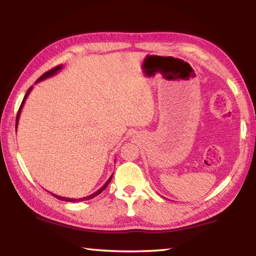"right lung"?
Masks as SVG:
<instances>
[{"label": "right lung", "instance_id": "right-lung-1", "mask_svg": "<svg viewBox=\"0 0 256 256\" xmlns=\"http://www.w3.org/2000/svg\"><path fill=\"white\" fill-rule=\"evenodd\" d=\"M62 68H63V66H56V68H52V70H50V71H47V72H45L44 74H42L40 79H38L36 82H40V81H42V80H45V79H47V78H50V76H55L56 73H58V71H60L62 70ZM32 86H30V88L28 89V92H27V94H24V100H22V102H21V105H20V108H19V110H18V114H16V128H18V122H19V118H20V112H21V110H22V107H24V102H26V99H27V97L29 96V94H30V92H32ZM112 175L110 177V180H108L105 184H104V186H102L100 188H99L97 192H94V193H92V194H90V196H86V198H63V196H56V194H54V193H50L52 196H53L54 198H58V200H62V201H66V202H80V201H86V200H90V198H94V196H99V194H100L104 190H105L107 186H108V184L110 183V180H112Z\"/></svg>", "mask_w": 256, "mask_h": 256}]
</instances>
